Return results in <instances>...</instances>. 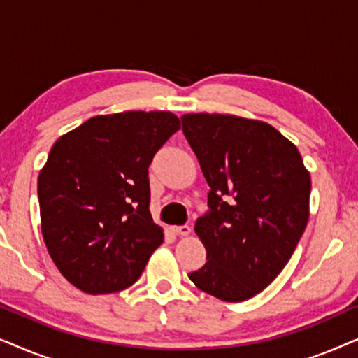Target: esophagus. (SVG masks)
Instances as JSON below:
<instances>
[{"label":"esophagus","mask_w":358,"mask_h":358,"mask_svg":"<svg viewBox=\"0 0 358 358\" xmlns=\"http://www.w3.org/2000/svg\"><path fill=\"white\" fill-rule=\"evenodd\" d=\"M173 231L178 234V236H187L190 233V227L189 224H182V227H174Z\"/></svg>","instance_id":"34e87169"}]
</instances>
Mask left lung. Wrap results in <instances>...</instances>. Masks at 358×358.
<instances>
[{
  "label": "left lung",
  "instance_id": "left-lung-1",
  "mask_svg": "<svg viewBox=\"0 0 358 358\" xmlns=\"http://www.w3.org/2000/svg\"><path fill=\"white\" fill-rule=\"evenodd\" d=\"M182 131L210 185L195 223L207 262L200 290L244 301L290 261L310 217L311 180L300 151L272 125L234 115H182Z\"/></svg>",
  "mask_w": 358,
  "mask_h": 358
}]
</instances>
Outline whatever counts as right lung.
Wrapping results in <instances>:
<instances>
[{"label": "right lung", "mask_w": 358, "mask_h": 358, "mask_svg": "<svg viewBox=\"0 0 358 358\" xmlns=\"http://www.w3.org/2000/svg\"><path fill=\"white\" fill-rule=\"evenodd\" d=\"M180 129L171 112L97 115L55 141L38 174L42 234L68 282L91 295L138 280L163 243L148 168Z\"/></svg>", "instance_id": "right-lung-1"}]
</instances>
